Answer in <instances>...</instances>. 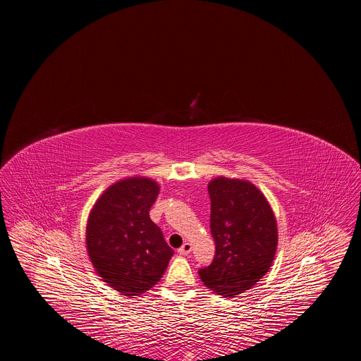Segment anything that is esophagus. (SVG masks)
I'll list each match as a JSON object with an SVG mask.
<instances>
[{"instance_id": "esophagus-1", "label": "esophagus", "mask_w": 361, "mask_h": 361, "mask_svg": "<svg viewBox=\"0 0 361 361\" xmlns=\"http://www.w3.org/2000/svg\"><path fill=\"white\" fill-rule=\"evenodd\" d=\"M190 251H191V244H190V243H184V244L178 248V252L183 254V255L190 254Z\"/></svg>"}]
</instances>
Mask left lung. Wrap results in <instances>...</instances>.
<instances>
[{"instance_id":"8db88e82","label":"left lung","mask_w":361,"mask_h":361,"mask_svg":"<svg viewBox=\"0 0 361 361\" xmlns=\"http://www.w3.org/2000/svg\"><path fill=\"white\" fill-rule=\"evenodd\" d=\"M213 263L200 269L201 281L223 297L251 288L270 270L277 248V223L264 194L254 184L217 177L209 184Z\"/></svg>"}]
</instances>
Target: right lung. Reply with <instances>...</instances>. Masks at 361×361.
Wrapping results in <instances>:
<instances>
[{"label": "right lung", "instance_id": "1", "mask_svg": "<svg viewBox=\"0 0 361 361\" xmlns=\"http://www.w3.org/2000/svg\"><path fill=\"white\" fill-rule=\"evenodd\" d=\"M160 187L130 177L109 187L90 213L85 244L98 276L124 295H140L163 277L174 250L149 219Z\"/></svg>", "mask_w": 361, "mask_h": 361}]
</instances>
